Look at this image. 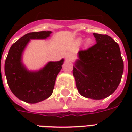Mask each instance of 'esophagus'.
<instances>
[{
	"label": "esophagus",
	"instance_id": "34e87169",
	"mask_svg": "<svg viewBox=\"0 0 132 132\" xmlns=\"http://www.w3.org/2000/svg\"><path fill=\"white\" fill-rule=\"evenodd\" d=\"M65 58H66V61H68V62H70L72 61V59H73V57L71 54L70 53H67L65 55Z\"/></svg>",
	"mask_w": 132,
	"mask_h": 132
}]
</instances>
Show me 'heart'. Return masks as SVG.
Here are the masks:
<instances>
[{"label": "heart", "mask_w": 132, "mask_h": 132, "mask_svg": "<svg viewBox=\"0 0 132 132\" xmlns=\"http://www.w3.org/2000/svg\"><path fill=\"white\" fill-rule=\"evenodd\" d=\"M80 41H81V39H78V42H80ZM86 43H88V42H89V40H86Z\"/></svg>", "instance_id": "heart-1"}]
</instances>
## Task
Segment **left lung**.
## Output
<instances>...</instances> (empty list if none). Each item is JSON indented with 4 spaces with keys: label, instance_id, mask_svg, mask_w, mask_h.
I'll return each instance as SVG.
<instances>
[{
    "label": "left lung",
    "instance_id": "8db88e82",
    "mask_svg": "<svg viewBox=\"0 0 132 132\" xmlns=\"http://www.w3.org/2000/svg\"><path fill=\"white\" fill-rule=\"evenodd\" d=\"M93 35L96 43L78 52L72 73L81 95L98 100L117 90L124 65L119 44L110 36L95 33Z\"/></svg>",
    "mask_w": 132,
    "mask_h": 132
}]
</instances>
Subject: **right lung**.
I'll return each instance as SVG.
<instances>
[{
	"label": "right lung",
	"mask_w": 132,
	"mask_h": 132,
	"mask_svg": "<svg viewBox=\"0 0 132 132\" xmlns=\"http://www.w3.org/2000/svg\"><path fill=\"white\" fill-rule=\"evenodd\" d=\"M51 31L33 32L25 34L10 48L5 63L8 86L20 100L36 103L48 98L53 93L56 77L64 60L49 62L39 70H27L22 62V53L31 40H44Z\"/></svg>",
	"instance_id": "right-lung-1"
}]
</instances>
